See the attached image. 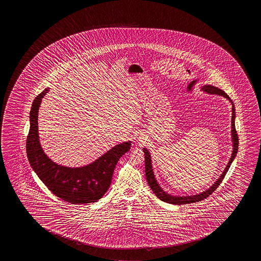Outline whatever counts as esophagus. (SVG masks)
I'll use <instances>...</instances> for the list:
<instances>
[{
  "mask_svg": "<svg viewBox=\"0 0 261 261\" xmlns=\"http://www.w3.org/2000/svg\"><path fill=\"white\" fill-rule=\"evenodd\" d=\"M139 142H143V141H142V140H140V139H139Z\"/></svg>",
  "mask_w": 261,
  "mask_h": 261,
  "instance_id": "1",
  "label": "esophagus"
}]
</instances>
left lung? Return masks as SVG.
I'll return each instance as SVG.
<instances>
[{
	"mask_svg": "<svg viewBox=\"0 0 261 261\" xmlns=\"http://www.w3.org/2000/svg\"><path fill=\"white\" fill-rule=\"evenodd\" d=\"M201 89L203 90L205 93L211 94H218V95H221L224 96L225 98L229 100L231 105H232V119H231V135H232V142H233V150H232V154H231L230 159L228 161V164L226 166L225 170L223 171L222 175L219 176L215 183H214L208 189H206L204 192H201L200 194H197V195H193V196H183V197H176V196H171L168 193L165 192L163 190L161 187L158 185V181L154 177V172H153V167H152V162H151V155H150L149 151L144 148L143 151L145 153V176H146V180L147 183L149 185L150 188L152 189V191L154 193V195L160 199V200L167 202L169 204H175V205H186V204H190V203H195V202H198V201L203 200L207 197H210V195L218 188V186L221 184L222 180L224 179L225 175H226V172L228 171L229 167L231 166V163L233 162L234 158L237 155L238 150H239V137L238 134L236 131L235 127V106L232 102V100L229 98V96L221 89H218V87H215L210 85H205V86H202Z\"/></svg>",
	"mask_w": 261,
	"mask_h": 261,
	"instance_id": "obj_1",
	"label": "left lung"
}]
</instances>
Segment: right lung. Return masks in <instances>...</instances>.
<instances>
[{
  "label": "right lung",
  "instance_id": "obj_1",
  "mask_svg": "<svg viewBox=\"0 0 261 261\" xmlns=\"http://www.w3.org/2000/svg\"><path fill=\"white\" fill-rule=\"evenodd\" d=\"M48 92L49 88H45L38 94L31 108L30 130L26 140V153L31 167L48 189L61 199L77 205L96 202L108 190L116 165L130 149L131 142L114 146L85 167L72 168L53 162L43 152L38 135L39 107Z\"/></svg>",
  "mask_w": 261,
  "mask_h": 261
}]
</instances>
